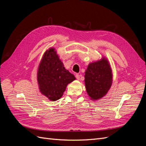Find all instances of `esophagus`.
<instances>
[{"label": "esophagus", "instance_id": "1", "mask_svg": "<svg viewBox=\"0 0 146 146\" xmlns=\"http://www.w3.org/2000/svg\"><path fill=\"white\" fill-rule=\"evenodd\" d=\"M76 78L77 79V80H78L80 79V76L79 74H78L76 75Z\"/></svg>", "mask_w": 146, "mask_h": 146}]
</instances>
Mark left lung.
<instances>
[{
  "mask_svg": "<svg viewBox=\"0 0 146 146\" xmlns=\"http://www.w3.org/2000/svg\"><path fill=\"white\" fill-rule=\"evenodd\" d=\"M88 94L92 100H98L107 93L112 84V72L105 58L90 63L85 72Z\"/></svg>",
  "mask_w": 146,
  "mask_h": 146,
  "instance_id": "obj_1",
  "label": "left lung"
}]
</instances>
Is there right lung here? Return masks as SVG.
Masks as SVG:
<instances>
[{"label":"right lung","instance_id":"add662e5","mask_svg":"<svg viewBox=\"0 0 146 146\" xmlns=\"http://www.w3.org/2000/svg\"><path fill=\"white\" fill-rule=\"evenodd\" d=\"M37 78L41 92L52 101L59 99L68 84L76 79L65 69L54 48L44 54L39 65Z\"/></svg>","mask_w":146,"mask_h":146}]
</instances>
